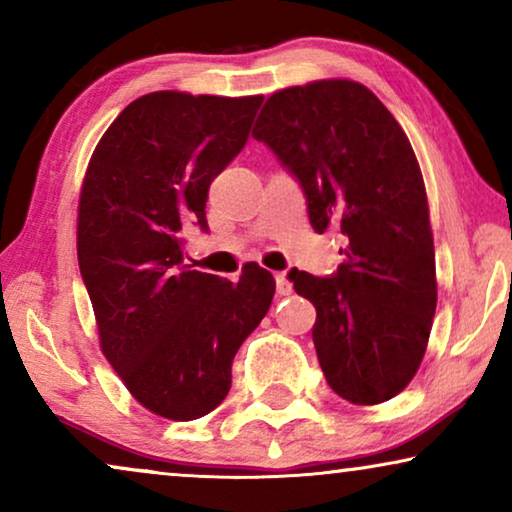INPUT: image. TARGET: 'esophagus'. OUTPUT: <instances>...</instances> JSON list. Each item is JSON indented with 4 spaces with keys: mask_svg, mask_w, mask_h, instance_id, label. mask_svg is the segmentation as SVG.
<instances>
[{
    "mask_svg": "<svg viewBox=\"0 0 512 512\" xmlns=\"http://www.w3.org/2000/svg\"><path fill=\"white\" fill-rule=\"evenodd\" d=\"M275 279H277V293H279V296H289L291 282H289V277H286V272H277Z\"/></svg>",
    "mask_w": 512,
    "mask_h": 512,
    "instance_id": "1",
    "label": "esophagus"
}]
</instances>
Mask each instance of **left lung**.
I'll return each instance as SVG.
<instances>
[{
  "mask_svg": "<svg viewBox=\"0 0 512 512\" xmlns=\"http://www.w3.org/2000/svg\"><path fill=\"white\" fill-rule=\"evenodd\" d=\"M303 186L317 233L347 237L333 277L291 270L317 307L312 340L328 387L354 405L408 387L436 314V251L410 139L373 90L321 79L277 90L251 132Z\"/></svg>",
  "mask_w": 512,
  "mask_h": 512,
  "instance_id": "left-lung-1",
  "label": "left lung"
}]
</instances>
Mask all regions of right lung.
Here are the masks:
<instances>
[{
  "instance_id": "add662e5",
  "label": "right lung",
  "mask_w": 512,
  "mask_h": 512,
  "mask_svg": "<svg viewBox=\"0 0 512 512\" xmlns=\"http://www.w3.org/2000/svg\"><path fill=\"white\" fill-rule=\"evenodd\" d=\"M261 100L137 97L97 142L81 184L76 254L100 349L139 405L174 422L219 408L237 349L275 296L258 263L237 282L181 268V230H207L209 184L247 144Z\"/></svg>"
}]
</instances>
